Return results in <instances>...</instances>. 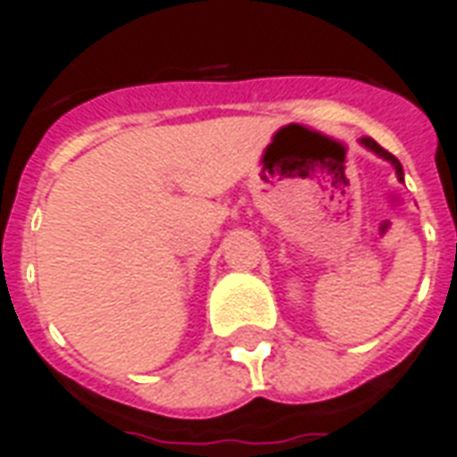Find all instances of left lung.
I'll use <instances>...</instances> for the list:
<instances>
[{"label": "left lung", "mask_w": 457, "mask_h": 457, "mask_svg": "<svg viewBox=\"0 0 457 457\" xmlns=\"http://www.w3.org/2000/svg\"><path fill=\"white\" fill-rule=\"evenodd\" d=\"M361 145H366L369 151L376 153L378 158H384V161L391 162V165H394V168H395V175H398V180L403 183V165L398 162V158H395V155H391V153H388V151H384V148H381V145H378V143H376V140H373V138H361Z\"/></svg>", "instance_id": "obj_1"}]
</instances>
